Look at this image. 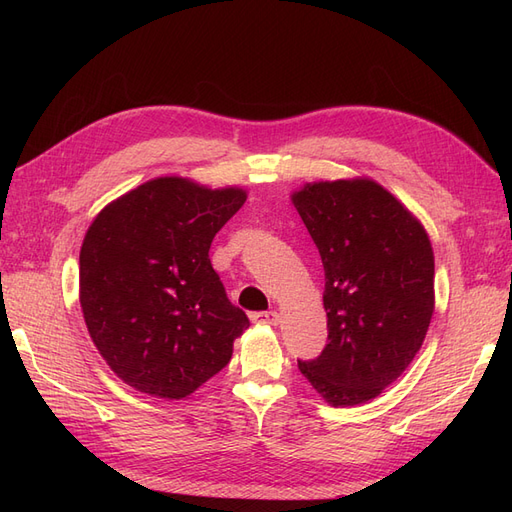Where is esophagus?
Returning a JSON list of instances; mask_svg holds the SVG:
<instances>
[{"label": "esophagus", "mask_w": 512, "mask_h": 512, "mask_svg": "<svg viewBox=\"0 0 512 512\" xmlns=\"http://www.w3.org/2000/svg\"><path fill=\"white\" fill-rule=\"evenodd\" d=\"M252 320L256 324H269V327H275V324L280 322V314L273 312V309H269V312H256V314H252Z\"/></svg>", "instance_id": "1"}]
</instances>
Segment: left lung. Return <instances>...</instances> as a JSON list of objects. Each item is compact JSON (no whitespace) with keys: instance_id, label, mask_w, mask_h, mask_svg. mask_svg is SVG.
I'll use <instances>...</instances> for the list:
<instances>
[{"instance_id":"obj_1","label":"left lung","mask_w":512,"mask_h":512,"mask_svg":"<svg viewBox=\"0 0 512 512\" xmlns=\"http://www.w3.org/2000/svg\"><path fill=\"white\" fill-rule=\"evenodd\" d=\"M324 267L329 344L301 374L335 408L365 404L421 350L433 316V250L423 224L371 179L294 192Z\"/></svg>"}]
</instances>
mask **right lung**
<instances>
[{"label":"right lung","instance_id":"add662e5","mask_svg":"<svg viewBox=\"0 0 512 512\" xmlns=\"http://www.w3.org/2000/svg\"><path fill=\"white\" fill-rule=\"evenodd\" d=\"M245 198L241 188L158 177L91 222L79 256L83 318L132 389L183 399L228 365L250 320L228 301L209 247Z\"/></svg>","mask_w":512,"mask_h":512}]
</instances>
